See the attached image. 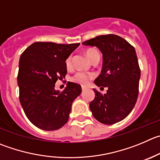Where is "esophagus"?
<instances>
[{"label":"esophagus","instance_id":"esophagus-1","mask_svg":"<svg viewBox=\"0 0 160 160\" xmlns=\"http://www.w3.org/2000/svg\"><path fill=\"white\" fill-rule=\"evenodd\" d=\"M85 89H86V87H84V86H82V90L84 91Z\"/></svg>","mask_w":160,"mask_h":160}]
</instances>
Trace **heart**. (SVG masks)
I'll return each instance as SVG.
<instances>
[{"label": "heart", "instance_id": "obj_1", "mask_svg": "<svg viewBox=\"0 0 160 160\" xmlns=\"http://www.w3.org/2000/svg\"><path fill=\"white\" fill-rule=\"evenodd\" d=\"M96 53H98V52H97L94 49H88L86 52V56H87V58L89 60H92V56ZM65 64H66V67L68 68H71V65H72V58H71V56H68V58H67L66 61H65ZM93 78L94 75L92 74H89V73L85 72H77L71 78V81L74 83L81 85V86H86Z\"/></svg>", "mask_w": 160, "mask_h": 160}]
</instances>
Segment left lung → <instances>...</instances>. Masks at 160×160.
I'll use <instances>...</instances> for the list:
<instances>
[{"label":"left lung","instance_id":"1","mask_svg":"<svg viewBox=\"0 0 160 160\" xmlns=\"http://www.w3.org/2000/svg\"><path fill=\"white\" fill-rule=\"evenodd\" d=\"M96 46L103 54L101 74L94 83L107 87V93L93 89L95 98L89 104L94 118L112 125L124 119L134 108L139 90L141 70L135 48L115 34L100 35L82 43Z\"/></svg>","mask_w":160,"mask_h":160}]
</instances>
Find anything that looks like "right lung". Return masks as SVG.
<instances>
[{
	"label": "right lung",
	"mask_w": 160,
	"mask_h": 160,
	"mask_svg": "<svg viewBox=\"0 0 160 160\" xmlns=\"http://www.w3.org/2000/svg\"><path fill=\"white\" fill-rule=\"evenodd\" d=\"M80 43L34 42L19 59L17 76L19 101L35 127L56 130L68 121L72 103L82 92L81 86L68 82L62 92L55 83L65 77L67 58Z\"/></svg>",
	"instance_id": "obj_1"
}]
</instances>
